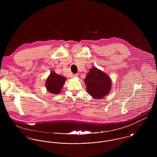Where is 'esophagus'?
I'll use <instances>...</instances> for the list:
<instances>
[{
	"instance_id": "1",
	"label": "esophagus",
	"mask_w": 157,
	"mask_h": 157,
	"mask_svg": "<svg viewBox=\"0 0 157 157\" xmlns=\"http://www.w3.org/2000/svg\"><path fill=\"white\" fill-rule=\"evenodd\" d=\"M72 76H73V77H76V76H78V74H73Z\"/></svg>"
}]
</instances>
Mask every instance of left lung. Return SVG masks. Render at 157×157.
<instances>
[{
  "instance_id": "8db88e82",
  "label": "left lung",
  "mask_w": 157,
  "mask_h": 157,
  "mask_svg": "<svg viewBox=\"0 0 157 157\" xmlns=\"http://www.w3.org/2000/svg\"><path fill=\"white\" fill-rule=\"evenodd\" d=\"M85 83L87 92L96 99L106 95L111 88V81L109 76L95 67H92L86 75Z\"/></svg>"
}]
</instances>
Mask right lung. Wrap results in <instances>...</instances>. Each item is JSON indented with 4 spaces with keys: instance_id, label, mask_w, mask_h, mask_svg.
Masks as SVG:
<instances>
[{
    "instance_id": "1",
    "label": "right lung",
    "mask_w": 157,
    "mask_h": 157,
    "mask_svg": "<svg viewBox=\"0 0 157 157\" xmlns=\"http://www.w3.org/2000/svg\"><path fill=\"white\" fill-rule=\"evenodd\" d=\"M65 80L66 78L64 76L58 75L53 71L46 81L48 91L53 94H59Z\"/></svg>"
}]
</instances>
